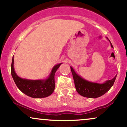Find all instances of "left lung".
<instances>
[{
  "instance_id": "left-lung-1",
  "label": "left lung",
  "mask_w": 127,
  "mask_h": 127,
  "mask_svg": "<svg viewBox=\"0 0 127 127\" xmlns=\"http://www.w3.org/2000/svg\"><path fill=\"white\" fill-rule=\"evenodd\" d=\"M110 45L112 48H113L111 42ZM70 69L77 92L81 95L88 98H97L107 93L113 86L117 75L115 76L112 79L107 81L103 84H98L89 82L78 75L72 67H70Z\"/></svg>"
}]
</instances>
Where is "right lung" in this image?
I'll use <instances>...</instances> for the list:
<instances>
[{"mask_svg": "<svg viewBox=\"0 0 127 127\" xmlns=\"http://www.w3.org/2000/svg\"><path fill=\"white\" fill-rule=\"evenodd\" d=\"M62 63L52 68L49 76L45 80H29L20 78L16 74L14 67V56L11 64V75L16 85L21 92L32 98H44L48 97L55 89L54 76L57 70Z\"/></svg>", "mask_w": 127, "mask_h": 127, "instance_id": "1", "label": "right lung"}]
</instances>
